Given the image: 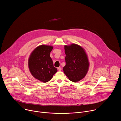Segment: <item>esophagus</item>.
I'll use <instances>...</instances> for the list:
<instances>
[{"mask_svg":"<svg viewBox=\"0 0 121 121\" xmlns=\"http://www.w3.org/2000/svg\"><path fill=\"white\" fill-rule=\"evenodd\" d=\"M58 71H61L62 68H61V67H58Z\"/></svg>","mask_w":121,"mask_h":121,"instance_id":"1","label":"esophagus"}]
</instances>
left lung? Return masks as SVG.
Segmentation results:
<instances>
[{
    "instance_id": "left-lung-1",
    "label": "left lung",
    "mask_w": 121,
    "mask_h": 121,
    "mask_svg": "<svg viewBox=\"0 0 121 121\" xmlns=\"http://www.w3.org/2000/svg\"><path fill=\"white\" fill-rule=\"evenodd\" d=\"M65 65L63 67L65 74L70 81L77 82L87 75L90 66L88 55L81 46L72 43L64 46Z\"/></svg>"
}]
</instances>
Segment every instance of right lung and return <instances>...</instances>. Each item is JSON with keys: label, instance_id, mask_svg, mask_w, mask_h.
Wrapping results in <instances>:
<instances>
[{"label": "right lung", "instance_id": "add662e5", "mask_svg": "<svg viewBox=\"0 0 121 121\" xmlns=\"http://www.w3.org/2000/svg\"><path fill=\"white\" fill-rule=\"evenodd\" d=\"M53 49L51 45H39L32 51L28 59V67L31 75L43 83L50 81L57 71L50 56Z\"/></svg>", "mask_w": 121, "mask_h": 121}]
</instances>
